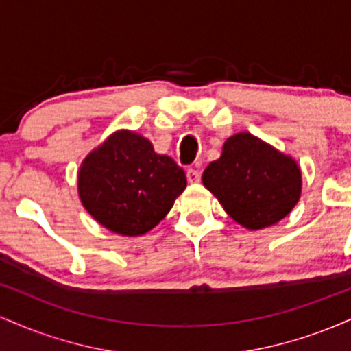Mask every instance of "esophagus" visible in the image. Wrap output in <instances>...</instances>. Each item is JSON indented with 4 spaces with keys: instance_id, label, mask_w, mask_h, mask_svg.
Masks as SVG:
<instances>
[{
    "instance_id": "esophagus-1",
    "label": "esophagus",
    "mask_w": 351,
    "mask_h": 351,
    "mask_svg": "<svg viewBox=\"0 0 351 351\" xmlns=\"http://www.w3.org/2000/svg\"><path fill=\"white\" fill-rule=\"evenodd\" d=\"M186 176H188L189 183H198V181L201 180V171L198 170V168H189V170L186 171Z\"/></svg>"
}]
</instances>
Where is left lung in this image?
Segmentation results:
<instances>
[{
	"instance_id": "1",
	"label": "left lung",
	"mask_w": 351,
	"mask_h": 351,
	"mask_svg": "<svg viewBox=\"0 0 351 351\" xmlns=\"http://www.w3.org/2000/svg\"><path fill=\"white\" fill-rule=\"evenodd\" d=\"M203 184L236 223L256 231L279 223L299 203L302 171L292 156L241 132L208 165Z\"/></svg>"
}]
</instances>
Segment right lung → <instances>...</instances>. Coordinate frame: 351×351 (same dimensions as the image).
<instances>
[{
	"mask_svg": "<svg viewBox=\"0 0 351 351\" xmlns=\"http://www.w3.org/2000/svg\"><path fill=\"white\" fill-rule=\"evenodd\" d=\"M79 196L97 223L120 236H142L168 215L186 175L150 140L130 130L112 134L79 168Z\"/></svg>",
	"mask_w": 351,
	"mask_h": 351,
	"instance_id": "add662e5",
	"label": "right lung"
}]
</instances>
